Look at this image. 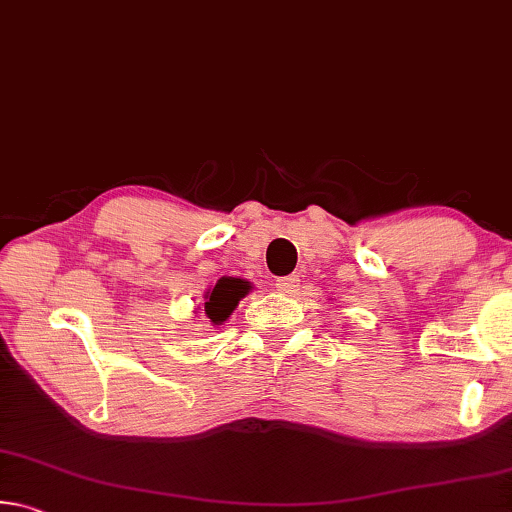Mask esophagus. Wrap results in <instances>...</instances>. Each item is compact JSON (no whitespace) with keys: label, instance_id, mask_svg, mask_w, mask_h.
<instances>
[{"label":"esophagus","instance_id":"obj_1","mask_svg":"<svg viewBox=\"0 0 512 512\" xmlns=\"http://www.w3.org/2000/svg\"><path fill=\"white\" fill-rule=\"evenodd\" d=\"M298 277L296 275H287V277H277L275 280V291L277 293H282V296H287V293H291V291H296V287H298Z\"/></svg>","mask_w":512,"mask_h":512}]
</instances>
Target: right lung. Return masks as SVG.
Masks as SVG:
<instances>
[{"mask_svg":"<svg viewBox=\"0 0 512 512\" xmlns=\"http://www.w3.org/2000/svg\"><path fill=\"white\" fill-rule=\"evenodd\" d=\"M248 291L250 282L239 280V277H221L214 284V289L205 293V305L201 311L203 318L210 320L212 325H223Z\"/></svg>","mask_w":512,"mask_h":512,"instance_id":"right-lung-1","label":"right lung"}]
</instances>
